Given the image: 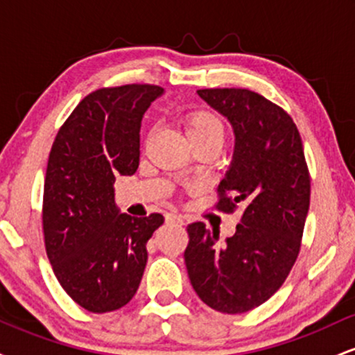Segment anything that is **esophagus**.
Listing matches in <instances>:
<instances>
[{"instance_id":"34e87169","label":"esophagus","mask_w":355,"mask_h":355,"mask_svg":"<svg viewBox=\"0 0 355 355\" xmlns=\"http://www.w3.org/2000/svg\"><path fill=\"white\" fill-rule=\"evenodd\" d=\"M166 223H173V225H183V218L177 214H166Z\"/></svg>"}]
</instances>
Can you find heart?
Instances as JSON below:
<instances>
[{
	"label": "heart",
	"mask_w": 355,
	"mask_h": 355,
	"mask_svg": "<svg viewBox=\"0 0 355 355\" xmlns=\"http://www.w3.org/2000/svg\"><path fill=\"white\" fill-rule=\"evenodd\" d=\"M183 126H185V133L190 144L191 141L209 140V138L222 140L223 137L222 120L209 110H193V112L187 113L183 118Z\"/></svg>",
	"instance_id": "b5f03b06"
}]
</instances>
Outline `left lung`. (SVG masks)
Masks as SVG:
<instances>
[{
	"instance_id": "obj_1",
	"label": "left lung",
	"mask_w": 355,
	"mask_h": 355,
	"mask_svg": "<svg viewBox=\"0 0 355 355\" xmlns=\"http://www.w3.org/2000/svg\"><path fill=\"white\" fill-rule=\"evenodd\" d=\"M197 93L234 128V158L215 207L227 214L240 209L242 217L223 245L205 223H190L183 257L203 302L223 313H243L270 299L294 267L311 203V175L299 130L279 105L245 88Z\"/></svg>"
}]
</instances>
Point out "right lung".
Instances as JSON below:
<instances>
[{"instance_id": "obj_1", "label": "right lung", "mask_w": 355, "mask_h": 355, "mask_svg": "<svg viewBox=\"0 0 355 355\" xmlns=\"http://www.w3.org/2000/svg\"><path fill=\"white\" fill-rule=\"evenodd\" d=\"M164 93L157 85L100 88L61 125L48 158L43 234L56 279L80 307L105 313L137 294L146 242L164 215L120 214L113 183L140 164L141 118Z\"/></svg>"}]
</instances>
